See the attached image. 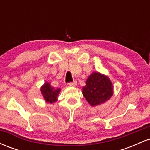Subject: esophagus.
<instances>
[{"label":"esophagus","mask_w":150,"mask_h":150,"mask_svg":"<svg viewBox=\"0 0 150 150\" xmlns=\"http://www.w3.org/2000/svg\"><path fill=\"white\" fill-rule=\"evenodd\" d=\"M68 85L70 87H75V86H77V81H73V82H70V83H68Z\"/></svg>","instance_id":"obj_1"}]
</instances>
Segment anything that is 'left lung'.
<instances>
[{"label":"left lung","mask_w":150,"mask_h":150,"mask_svg":"<svg viewBox=\"0 0 150 150\" xmlns=\"http://www.w3.org/2000/svg\"><path fill=\"white\" fill-rule=\"evenodd\" d=\"M85 84L82 87V94L90 106H97L104 104L113 96V84L107 75L93 72Z\"/></svg>","instance_id":"1"}]
</instances>
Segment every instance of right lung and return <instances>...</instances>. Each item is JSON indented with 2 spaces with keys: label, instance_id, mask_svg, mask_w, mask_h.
<instances>
[{
  "label": "right lung",
  "instance_id": "add662e5",
  "mask_svg": "<svg viewBox=\"0 0 150 150\" xmlns=\"http://www.w3.org/2000/svg\"><path fill=\"white\" fill-rule=\"evenodd\" d=\"M61 91V89L60 88L55 89L48 82H46L41 87V93L44 97V101L50 104H53L57 101L58 94Z\"/></svg>",
  "mask_w": 150,
  "mask_h": 150
}]
</instances>
